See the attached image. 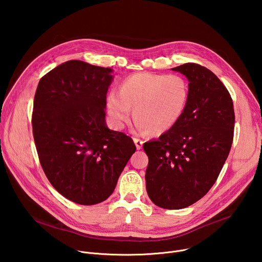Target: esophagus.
<instances>
[{
	"label": "esophagus",
	"mask_w": 262,
	"mask_h": 262,
	"mask_svg": "<svg viewBox=\"0 0 262 262\" xmlns=\"http://www.w3.org/2000/svg\"><path fill=\"white\" fill-rule=\"evenodd\" d=\"M134 142H135V144H136V147H137V149H141L142 148V146H143V140H141V139H139V138H134Z\"/></svg>",
	"instance_id": "34e87169"
}]
</instances>
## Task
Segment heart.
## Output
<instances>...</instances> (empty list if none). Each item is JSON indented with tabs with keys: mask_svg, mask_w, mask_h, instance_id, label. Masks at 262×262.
I'll use <instances>...</instances> for the list:
<instances>
[{
	"mask_svg": "<svg viewBox=\"0 0 262 262\" xmlns=\"http://www.w3.org/2000/svg\"><path fill=\"white\" fill-rule=\"evenodd\" d=\"M190 86L180 74L139 72L124 79L118 92L106 97L107 113L122 126L129 120L132 107L138 125L151 135L170 130L183 116Z\"/></svg>",
	"mask_w": 262,
	"mask_h": 262,
	"instance_id": "heart-1",
	"label": "heart"
}]
</instances>
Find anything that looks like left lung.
<instances>
[{
  "instance_id": "obj_1",
  "label": "left lung",
  "mask_w": 262,
  "mask_h": 262,
  "mask_svg": "<svg viewBox=\"0 0 262 262\" xmlns=\"http://www.w3.org/2000/svg\"><path fill=\"white\" fill-rule=\"evenodd\" d=\"M189 80L190 97L178 123L143 148L150 200L166 209L188 207L215 182L233 141L232 98L215 74L196 63L172 68Z\"/></svg>"
}]
</instances>
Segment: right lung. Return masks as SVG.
Listing matches in <instances>:
<instances>
[{
    "mask_svg": "<svg viewBox=\"0 0 262 262\" xmlns=\"http://www.w3.org/2000/svg\"><path fill=\"white\" fill-rule=\"evenodd\" d=\"M112 72L70 60L40 79L34 97L32 126L41 167L62 196L82 205L106 200L136 151L130 137L105 124Z\"/></svg>",
    "mask_w": 262,
    "mask_h": 262,
    "instance_id": "add662e5",
    "label": "right lung"
}]
</instances>
